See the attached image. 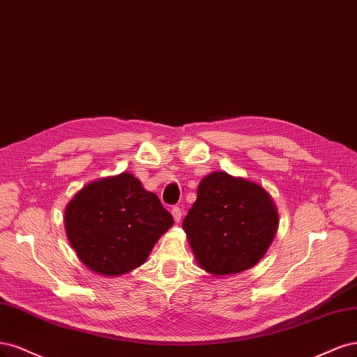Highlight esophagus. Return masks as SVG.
Segmentation results:
<instances>
[{"label": "esophagus", "instance_id": "obj_1", "mask_svg": "<svg viewBox=\"0 0 357 357\" xmlns=\"http://www.w3.org/2000/svg\"><path fill=\"white\" fill-rule=\"evenodd\" d=\"M172 216H174L175 222H179L181 218H182V211H181V208H178V206H174V208H172Z\"/></svg>", "mask_w": 357, "mask_h": 357}]
</instances>
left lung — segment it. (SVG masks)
<instances>
[{"label":"left lung","mask_w":357,"mask_h":357,"mask_svg":"<svg viewBox=\"0 0 357 357\" xmlns=\"http://www.w3.org/2000/svg\"><path fill=\"white\" fill-rule=\"evenodd\" d=\"M278 224V209L258 183L213 172L202 179L182 227L199 266L228 275L255 266L271 245Z\"/></svg>","instance_id":"obj_1"}]
</instances>
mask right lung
Wrapping results in <instances>:
<instances>
[{"label": "right lung", "mask_w": 357, "mask_h": 357, "mask_svg": "<svg viewBox=\"0 0 357 357\" xmlns=\"http://www.w3.org/2000/svg\"><path fill=\"white\" fill-rule=\"evenodd\" d=\"M172 224L157 195L130 174L89 183L65 211L66 234L78 258L103 275L139 267Z\"/></svg>", "instance_id": "obj_1"}]
</instances>
